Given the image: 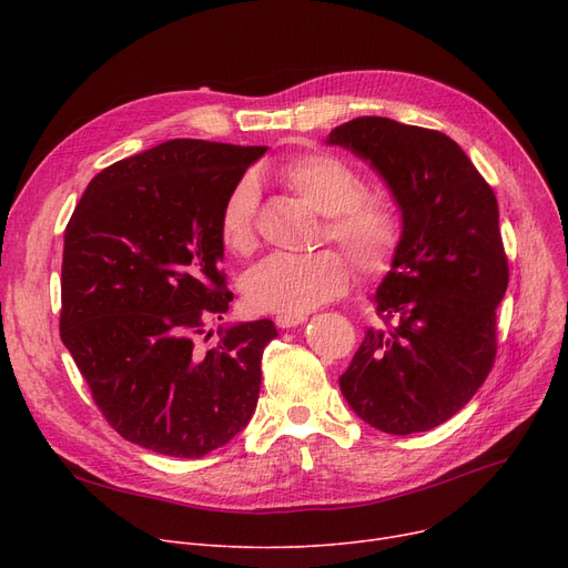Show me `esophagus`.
Wrapping results in <instances>:
<instances>
[{
	"label": "esophagus",
	"instance_id": "34e87169",
	"mask_svg": "<svg viewBox=\"0 0 568 568\" xmlns=\"http://www.w3.org/2000/svg\"><path fill=\"white\" fill-rule=\"evenodd\" d=\"M306 315H276V324L281 329H287V326H296V324H304Z\"/></svg>",
	"mask_w": 568,
	"mask_h": 568
}]
</instances>
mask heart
Segmentation results:
<instances>
[{
    "label": "heart",
    "instance_id": "obj_1",
    "mask_svg": "<svg viewBox=\"0 0 568 568\" xmlns=\"http://www.w3.org/2000/svg\"><path fill=\"white\" fill-rule=\"evenodd\" d=\"M278 182L324 216L322 242L338 244L359 272L375 276L392 264L400 244V219L382 197L366 195L364 176L334 154L313 152L276 168ZM257 189L239 179L219 214V239L227 253L246 257L257 248ZM354 278L349 260L324 248L311 255H268L244 278L253 311L304 315L341 296Z\"/></svg>",
    "mask_w": 568,
    "mask_h": 568
}]
</instances>
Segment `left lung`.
<instances>
[{
  "label": "left lung",
  "mask_w": 568,
  "mask_h": 568,
  "mask_svg": "<svg viewBox=\"0 0 568 568\" xmlns=\"http://www.w3.org/2000/svg\"><path fill=\"white\" fill-rule=\"evenodd\" d=\"M326 142L371 161L403 212L392 272L375 294L382 324L366 332L341 392L382 433H426L463 409L495 364L497 304L509 285L497 197L433 129L356 116Z\"/></svg>",
  "instance_id": "1"
}]
</instances>
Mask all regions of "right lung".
<instances>
[{
	"label": "right lung",
	"mask_w": 568,
	"mask_h": 568,
	"mask_svg": "<svg viewBox=\"0 0 568 568\" xmlns=\"http://www.w3.org/2000/svg\"><path fill=\"white\" fill-rule=\"evenodd\" d=\"M264 152L168 140L99 172L67 225L62 343L108 424L149 452L202 458L257 405L274 322L234 324L212 349L195 336L232 302L219 214Z\"/></svg>",
	"instance_id": "obj_1"
}]
</instances>
